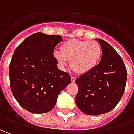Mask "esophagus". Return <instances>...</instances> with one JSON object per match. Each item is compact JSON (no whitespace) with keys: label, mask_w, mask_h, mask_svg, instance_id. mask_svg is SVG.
<instances>
[{"label":"esophagus","mask_w":134,"mask_h":134,"mask_svg":"<svg viewBox=\"0 0 134 134\" xmlns=\"http://www.w3.org/2000/svg\"><path fill=\"white\" fill-rule=\"evenodd\" d=\"M71 82H75V81H76V78L74 77V76H71Z\"/></svg>","instance_id":"1"}]
</instances>
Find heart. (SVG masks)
Here are the masks:
<instances>
[{"mask_svg": "<svg viewBox=\"0 0 134 134\" xmlns=\"http://www.w3.org/2000/svg\"><path fill=\"white\" fill-rule=\"evenodd\" d=\"M102 48L96 41L69 39L55 51L54 58L62 68L71 61V69L79 74H85L96 69L102 58Z\"/></svg>", "mask_w": 134, "mask_h": 134, "instance_id": "obj_1", "label": "heart"}]
</instances>
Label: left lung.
Listing matches in <instances>:
<instances>
[{
	"instance_id": "1",
	"label": "left lung",
	"mask_w": 134,
	"mask_h": 134,
	"mask_svg": "<svg viewBox=\"0 0 134 134\" xmlns=\"http://www.w3.org/2000/svg\"><path fill=\"white\" fill-rule=\"evenodd\" d=\"M102 48L100 63L90 72L76 78L79 87L75 101L86 115L107 113L117 106L124 93L127 71L122 58L107 41L96 38Z\"/></svg>"
}]
</instances>
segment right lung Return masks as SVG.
<instances>
[{
  "label": "right lung",
  "instance_id": "obj_1",
  "mask_svg": "<svg viewBox=\"0 0 134 134\" xmlns=\"http://www.w3.org/2000/svg\"><path fill=\"white\" fill-rule=\"evenodd\" d=\"M58 35L36 33L16 48L9 65L11 90L19 104L35 114L51 111L58 95L71 83L68 73L58 68L54 49Z\"/></svg>",
  "mask_w": 134,
  "mask_h": 134
}]
</instances>
